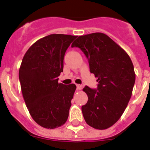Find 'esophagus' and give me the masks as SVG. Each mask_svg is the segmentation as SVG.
<instances>
[{
  "label": "esophagus",
  "instance_id": "1",
  "mask_svg": "<svg viewBox=\"0 0 150 150\" xmlns=\"http://www.w3.org/2000/svg\"><path fill=\"white\" fill-rule=\"evenodd\" d=\"M82 88H83V86H82V85H79V84L76 85V89H77V90H81Z\"/></svg>",
  "mask_w": 150,
  "mask_h": 150
}]
</instances>
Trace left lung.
Here are the masks:
<instances>
[{"mask_svg": "<svg viewBox=\"0 0 150 150\" xmlns=\"http://www.w3.org/2000/svg\"><path fill=\"white\" fill-rule=\"evenodd\" d=\"M71 46L84 52L90 72L98 82L97 89L83 88L88 95V101L82 106L85 121L95 129H107L120 120L132 97L133 63L126 52L103 33L79 36Z\"/></svg>", "mask_w": 150, "mask_h": 150, "instance_id": "8db88e82", "label": "left lung"}]
</instances>
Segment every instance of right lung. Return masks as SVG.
<instances>
[{
    "label": "right lung",
    "instance_id": "add662e5",
    "mask_svg": "<svg viewBox=\"0 0 150 150\" xmlns=\"http://www.w3.org/2000/svg\"><path fill=\"white\" fill-rule=\"evenodd\" d=\"M76 36L53 34L36 41L21 64L18 77L22 96L30 116L40 126L50 129L67 121L75 84L59 83L64 56Z\"/></svg>",
    "mask_w": 150,
    "mask_h": 150
}]
</instances>
